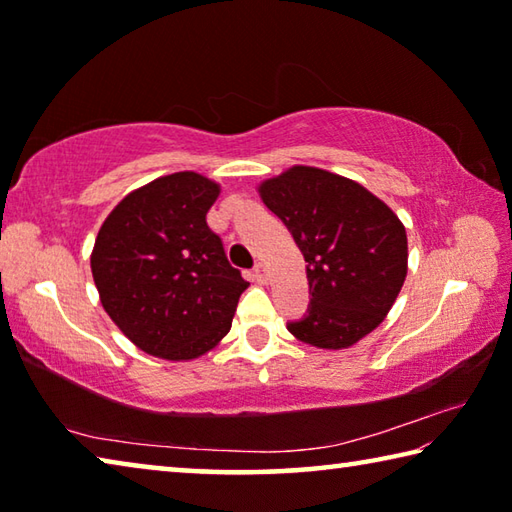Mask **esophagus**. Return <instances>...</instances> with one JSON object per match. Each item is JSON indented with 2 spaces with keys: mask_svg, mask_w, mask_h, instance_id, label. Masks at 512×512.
Wrapping results in <instances>:
<instances>
[{
  "mask_svg": "<svg viewBox=\"0 0 512 512\" xmlns=\"http://www.w3.org/2000/svg\"><path fill=\"white\" fill-rule=\"evenodd\" d=\"M253 275H255V280H259V282H266L268 280V271H266V264H255V268H253Z\"/></svg>",
  "mask_w": 512,
  "mask_h": 512,
  "instance_id": "34e87169",
  "label": "esophagus"
}]
</instances>
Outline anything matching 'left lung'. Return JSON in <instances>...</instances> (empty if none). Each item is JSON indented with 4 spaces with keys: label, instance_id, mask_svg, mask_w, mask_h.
<instances>
[{
    "label": "left lung",
    "instance_id": "left-lung-1",
    "mask_svg": "<svg viewBox=\"0 0 512 512\" xmlns=\"http://www.w3.org/2000/svg\"><path fill=\"white\" fill-rule=\"evenodd\" d=\"M307 262L309 307L287 329L302 343L341 350L370 334L406 277V230L366 187L316 167H293L259 187Z\"/></svg>",
    "mask_w": 512,
    "mask_h": 512
}]
</instances>
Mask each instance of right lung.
Returning <instances> with one entry per match:
<instances>
[{
	"label": "right lung",
	"instance_id": "1",
	"mask_svg": "<svg viewBox=\"0 0 512 512\" xmlns=\"http://www.w3.org/2000/svg\"><path fill=\"white\" fill-rule=\"evenodd\" d=\"M219 185L194 171L135 189L103 221L92 250L101 305L137 348L180 361L230 332L248 282L207 225Z\"/></svg>",
	"mask_w": 512,
	"mask_h": 512
}]
</instances>
